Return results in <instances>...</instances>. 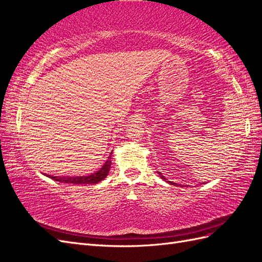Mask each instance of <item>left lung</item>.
<instances>
[{
	"label": "left lung",
	"mask_w": 262,
	"mask_h": 262,
	"mask_svg": "<svg viewBox=\"0 0 262 262\" xmlns=\"http://www.w3.org/2000/svg\"><path fill=\"white\" fill-rule=\"evenodd\" d=\"M160 175H161V177H162V178H163V179H164V180H166V178H165V177H164V176H162V173H161V172H160ZM170 184H171V185H172V182H170Z\"/></svg>",
	"instance_id": "left-lung-1"
}]
</instances>
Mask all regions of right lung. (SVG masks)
Returning a JSON list of instances; mask_svg holds the SVG:
<instances>
[{"mask_svg":"<svg viewBox=\"0 0 262 262\" xmlns=\"http://www.w3.org/2000/svg\"><path fill=\"white\" fill-rule=\"evenodd\" d=\"M112 156H109L108 161L102 165V167L92 173L90 176H76V177H57V176H49L53 180H57L60 182H64V184H74V185H84V184H97V182L105 179L108 175L110 166H112Z\"/></svg>","mask_w":262,"mask_h":262,"instance_id":"obj_1","label":"right lung"}]
</instances>
